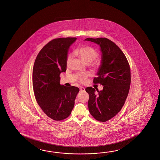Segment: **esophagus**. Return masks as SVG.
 I'll return each mask as SVG.
<instances>
[{"label": "esophagus", "mask_w": 160, "mask_h": 160, "mask_svg": "<svg viewBox=\"0 0 160 160\" xmlns=\"http://www.w3.org/2000/svg\"><path fill=\"white\" fill-rule=\"evenodd\" d=\"M80 92H85V88H83V87H81L80 88Z\"/></svg>", "instance_id": "obj_1"}]
</instances>
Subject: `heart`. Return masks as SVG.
I'll list each match as a JSON object with an SVG mask.
<instances>
[{
	"label": "heart",
	"mask_w": 160,
	"mask_h": 160,
	"mask_svg": "<svg viewBox=\"0 0 160 160\" xmlns=\"http://www.w3.org/2000/svg\"><path fill=\"white\" fill-rule=\"evenodd\" d=\"M74 54L78 56L83 61L86 63H89L93 61L98 56L97 52L93 48L90 46H83L82 48H78L76 49ZM72 56L69 55L67 58V64L69 65L72 62ZM78 80L81 82L84 83L87 80V75L86 74L79 75Z\"/></svg>",
	"instance_id": "1"
}]
</instances>
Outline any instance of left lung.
<instances>
[{"label":"left lung","mask_w":160,"mask_h":160,"mask_svg":"<svg viewBox=\"0 0 160 160\" xmlns=\"http://www.w3.org/2000/svg\"><path fill=\"white\" fill-rule=\"evenodd\" d=\"M85 41L100 47L101 65L93 83L103 86L100 92L92 87L85 88L89 95L88 110L95 119L106 122L119 112L126 101L131 82L129 65L122 51L112 41L106 38H88Z\"/></svg>","instance_id":"8db88e82"}]
</instances>
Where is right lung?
Instances as JSON below:
<instances>
[{
	"instance_id": "add662e5",
	"label": "right lung",
	"mask_w": 160,
	"mask_h": 160,
	"mask_svg": "<svg viewBox=\"0 0 160 160\" xmlns=\"http://www.w3.org/2000/svg\"><path fill=\"white\" fill-rule=\"evenodd\" d=\"M76 38L55 39L42 48L34 62L32 86L36 100L47 116L61 121L70 115L79 89L60 84L59 75L66 71L70 46Z\"/></svg>"
}]
</instances>
